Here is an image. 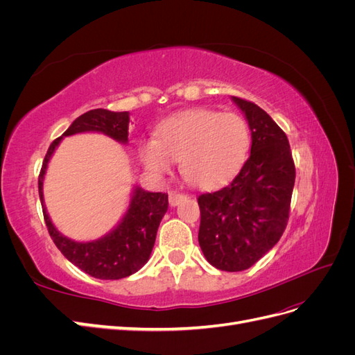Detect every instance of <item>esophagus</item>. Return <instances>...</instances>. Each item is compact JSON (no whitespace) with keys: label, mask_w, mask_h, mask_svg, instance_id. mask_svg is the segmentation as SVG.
Masks as SVG:
<instances>
[{"label":"esophagus","mask_w":355,"mask_h":355,"mask_svg":"<svg viewBox=\"0 0 355 355\" xmlns=\"http://www.w3.org/2000/svg\"><path fill=\"white\" fill-rule=\"evenodd\" d=\"M184 198H185L184 194H180V192H178V191H171L168 194V204L171 207H176Z\"/></svg>","instance_id":"1"}]
</instances>
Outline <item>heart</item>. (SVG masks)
Here are the masks:
<instances>
[{
	"label": "heart",
	"instance_id": "1",
	"mask_svg": "<svg viewBox=\"0 0 355 355\" xmlns=\"http://www.w3.org/2000/svg\"><path fill=\"white\" fill-rule=\"evenodd\" d=\"M250 148V132L235 114L191 110L171 115L144 139L139 157L146 170L163 176L180 159V173L191 185L211 188L237 171Z\"/></svg>",
	"mask_w": 355,
	"mask_h": 355
}]
</instances>
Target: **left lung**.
<instances>
[{"label": "left lung", "mask_w": 355, "mask_h": 355, "mask_svg": "<svg viewBox=\"0 0 355 355\" xmlns=\"http://www.w3.org/2000/svg\"><path fill=\"white\" fill-rule=\"evenodd\" d=\"M252 132L250 157L228 185L198 197V243L210 265L237 272L254 265L283 235L295 187L286 133L259 106L231 98Z\"/></svg>", "instance_id": "8db88e82"}]
</instances>
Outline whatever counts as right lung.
Wrapping results in <instances>:
<instances>
[{"instance_id":"add662e5","label":"right lung","mask_w":355,"mask_h":355,"mask_svg":"<svg viewBox=\"0 0 355 355\" xmlns=\"http://www.w3.org/2000/svg\"><path fill=\"white\" fill-rule=\"evenodd\" d=\"M128 112L92 110L80 115L49 148L38 178V192L51 240L67 259L81 271L101 280H120L137 272L148 262L155 243L159 222L167 211L168 198L163 192H149L135 185L130 201L115 227L101 239L77 241L63 235L50 219L44 202V178L53 154L63 137L80 133H101L115 142L128 144Z\"/></svg>"}]
</instances>
